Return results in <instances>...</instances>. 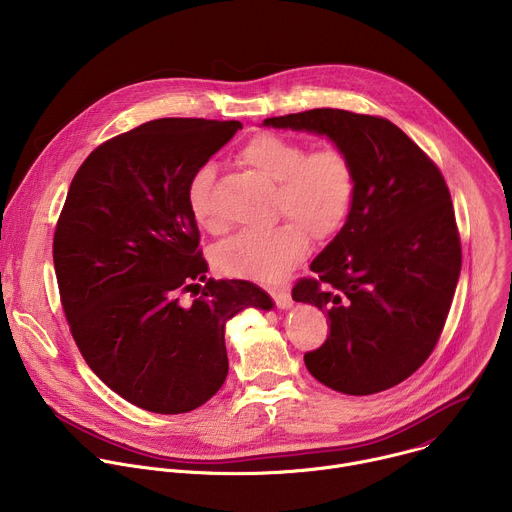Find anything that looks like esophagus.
Segmentation results:
<instances>
[{
  "label": "esophagus",
  "instance_id": "esophagus-1",
  "mask_svg": "<svg viewBox=\"0 0 512 512\" xmlns=\"http://www.w3.org/2000/svg\"><path fill=\"white\" fill-rule=\"evenodd\" d=\"M271 298L279 310H289L291 306H294V300H291L289 291H285V289H273Z\"/></svg>",
  "mask_w": 512,
  "mask_h": 512
}]
</instances>
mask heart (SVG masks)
I'll use <instances>...</instances> for the list:
<instances>
[{
	"label": "heart",
	"mask_w": 512,
	"mask_h": 512,
	"mask_svg": "<svg viewBox=\"0 0 512 512\" xmlns=\"http://www.w3.org/2000/svg\"><path fill=\"white\" fill-rule=\"evenodd\" d=\"M300 141L275 133L253 137L241 150V162L277 184L275 212L289 223L263 231H243L214 253L216 267L231 277L261 283L281 281L316 241L334 237L346 223L354 198V172L348 158L324 148L306 154ZM212 168H200L188 186V208L198 227L218 231L210 206Z\"/></svg>",
	"instance_id": "obj_1"
}]
</instances>
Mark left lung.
I'll list each match as a JSON object with an SVG mask.
<instances>
[{
  "instance_id": "1",
  "label": "left lung",
  "mask_w": 512,
  "mask_h": 512,
  "mask_svg": "<svg viewBox=\"0 0 512 512\" xmlns=\"http://www.w3.org/2000/svg\"><path fill=\"white\" fill-rule=\"evenodd\" d=\"M263 127L324 135L354 172L344 227L312 261L316 279L291 294L330 322L328 340L304 356L310 375L344 395L399 385L440 338L462 269L444 176L381 117L312 109Z\"/></svg>"
}]
</instances>
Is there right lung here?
I'll use <instances>...</instances> for the list:
<instances>
[{
  "label": "right lung",
  "instance_id": "right-lung-1",
  "mask_svg": "<svg viewBox=\"0 0 512 512\" xmlns=\"http://www.w3.org/2000/svg\"><path fill=\"white\" fill-rule=\"evenodd\" d=\"M239 129L241 121L143 123L99 145L70 182L52 249L62 308L93 373L145 411L204 405L229 373L227 322L275 306L241 279H210L198 300L180 304L208 271L190 180Z\"/></svg>",
  "mask_w": 512,
  "mask_h": 512
}]
</instances>
